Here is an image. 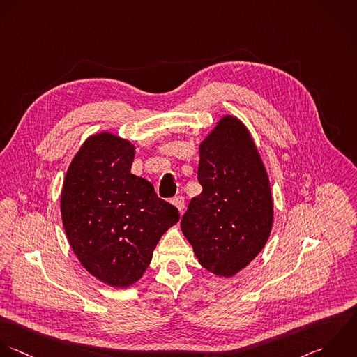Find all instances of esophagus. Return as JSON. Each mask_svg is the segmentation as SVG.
<instances>
[{
    "mask_svg": "<svg viewBox=\"0 0 357 357\" xmlns=\"http://www.w3.org/2000/svg\"><path fill=\"white\" fill-rule=\"evenodd\" d=\"M172 204L182 213L183 208H185V197L183 196H175L172 200Z\"/></svg>",
    "mask_w": 357,
    "mask_h": 357,
    "instance_id": "esophagus-1",
    "label": "esophagus"
}]
</instances>
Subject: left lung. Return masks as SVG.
<instances>
[{
  "mask_svg": "<svg viewBox=\"0 0 357 357\" xmlns=\"http://www.w3.org/2000/svg\"><path fill=\"white\" fill-rule=\"evenodd\" d=\"M202 193L192 199L181 228L200 266L231 278L266 246L274 221L267 169L246 125L220 118L199 146Z\"/></svg>",
  "mask_w": 357,
  "mask_h": 357,
  "instance_id": "1",
  "label": "left lung"
}]
</instances>
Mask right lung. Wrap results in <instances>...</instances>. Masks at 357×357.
Here are the masks:
<instances>
[{
  "mask_svg": "<svg viewBox=\"0 0 357 357\" xmlns=\"http://www.w3.org/2000/svg\"><path fill=\"white\" fill-rule=\"evenodd\" d=\"M136 147L111 132L89 136L72 158L61 190V217L80 264L112 288H129L147 270L179 211L130 172Z\"/></svg>",
  "mask_w": 357,
  "mask_h": 357,
  "instance_id": "1",
  "label": "right lung"
}]
</instances>
